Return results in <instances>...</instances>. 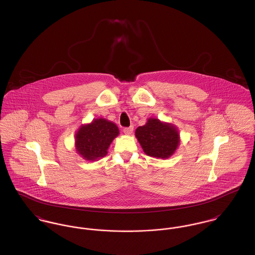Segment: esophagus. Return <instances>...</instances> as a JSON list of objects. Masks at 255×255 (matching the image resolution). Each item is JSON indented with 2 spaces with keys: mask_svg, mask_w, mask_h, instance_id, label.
<instances>
[{
  "mask_svg": "<svg viewBox=\"0 0 255 255\" xmlns=\"http://www.w3.org/2000/svg\"><path fill=\"white\" fill-rule=\"evenodd\" d=\"M133 126H130V127H127V128H124L123 129V132L126 133V134H131L133 133Z\"/></svg>",
  "mask_w": 255,
  "mask_h": 255,
  "instance_id": "obj_1",
  "label": "esophagus"
}]
</instances>
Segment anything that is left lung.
<instances>
[{
	"mask_svg": "<svg viewBox=\"0 0 255 255\" xmlns=\"http://www.w3.org/2000/svg\"><path fill=\"white\" fill-rule=\"evenodd\" d=\"M134 134L147 156L162 159L170 158L181 141L180 133L174 124L154 118L137 127Z\"/></svg>",
	"mask_w": 255,
	"mask_h": 255,
	"instance_id": "left-lung-1",
	"label": "left lung"
}]
</instances>
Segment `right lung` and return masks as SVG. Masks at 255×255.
<instances>
[{"label": "right lung", "instance_id": "1", "mask_svg": "<svg viewBox=\"0 0 255 255\" xmlns=\"http://www.w3.org/2000/svg\"><path fill=\"white\" fill-rule=\"evenodd\" d=\"M120 134L116 123L99 118L82 124L74 135L76 153L88 161L105 157L112 141Z\"/></svg>", "mask_w": 255, "mask_h": 255}]
</instances>
